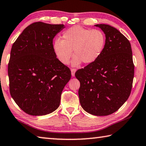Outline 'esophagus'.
Wrapping results in <instances>:
<instances>
[{"label": "esophagus", "mask_w": 146, "mask_h": 146, "mask_svg": "<svg viewBox=\"0 0 146 146\" xmlns=\"http://www.w3.org/2000/svg\"><path fill=\"white\" fill-rule=\"evenodd\" d=\"M71 76H72L73 77H74V76H75V72H76V70L75 69H71Z\"/></svg>", "instance_id": "1"}]
</instances>
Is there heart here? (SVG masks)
Masks as SVG:
<instances>
[{
    "label": "heart",
    "mask_w": 146,
    "mask_h": 146,
    "mask_svg": "<svg viewBox=\"0 0 146 146\" xmlns=\"http://www.w3.org/2000/svg\"><path fill=\"white\" fill-rule=\"evenodd\" d=\"M62 38V40L56 39L53 42V50L57 59L66 64L72 56L73 50V66H78L82 62L86 64L94 62L102 55L106 43L105 36L102 31L78 25L65 31Z\"/></svg>",
    "instance_id": "1"
}]
</instances>
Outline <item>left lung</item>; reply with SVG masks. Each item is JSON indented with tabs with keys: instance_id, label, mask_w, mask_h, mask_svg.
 Segmentation results:
<instances>
[{
	"instance_id": "obj_1",
	"label": "left lung",
	"mask_w": 146,
	"mask_h": 146,
	"mask_svg": "<svg viewBox=\"0 0 146 146\" xmlns=\"http://www.w3.org/2000/svg\"><path fill=\"white\" fill-rule=\"evenodd\" d=\"M105 34L102 55L94 62L78 70L79 100L83 109L96 116L112 114L129 96L134 77L131 44L123 34L109 25L97 24Z\"/></svg>"
}]
</instances>
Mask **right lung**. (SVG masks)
Masks as SVG:
<instances>
[{
    "label": "right lung",
    "mask_w": 146,
    "mask_h": 146,
    "mask_svg": "<svg viewBox=\"0 0 146 146\" xmlns=\"http://www.w3.org/2000/svg\"><path fill=\"white\" fill-rule=\"evenodd\" d=\"M65 27L35 22L13 43L8 64L11 96L29 115H44L59 107L71 71L55 56L53 39Z\"/></svg>",
    "instance_id": "obj_1"
}]
</instances>
